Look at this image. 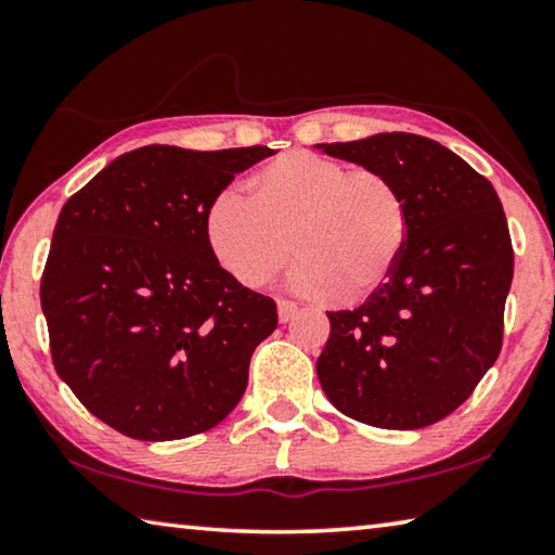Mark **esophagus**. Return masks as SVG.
Wrapping results in <instances>:
<instances>
[{
	"label": "esophagus",
	"instance_id": "1",
	"mask_svg": "<svg viewBox=\"0 0 555 555\" xmlns=\"http://www.w3.org/2000/svg\"><path fill=\"white\" fill-rule=\"evenodd\" d=\"M296 313H298L296 304H291V300H279V321H281V323L294 321Z\"/></svg>",
	"mask_w": 555,
	"mask_h": 555
}]
</instances>
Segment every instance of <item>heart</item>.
<instances>
[{
	"label": "heart",
	"instance_id": "b5f03b06",
	"mask_svg": "<svg viewBox=\"0 0 555 555\" xmlns=\"http://www.w3.org/2000/svg\"><path fill=\"white\" fill-rule=\"evenodd\" d=\"M406 234V203L387 176L304 149L261 166L249 198L222 191L205 210V242L224 274L261 288L296 255L291 288L311 300L372 298L397 269Z\"/></svg>",
	"mask_w": 555,
	"mask_h": 555
}]
</instances>
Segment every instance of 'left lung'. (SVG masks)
Wrapping results in <instances>:
<instances>
[{
  "instance_id": "left-lung-1",
  "label": "left lung",
  "mask_w": 555,
  "mask_h": 555,
  "mask_svg": "<svg viewBox=\"0 0 555 555\" xmlns=\"http://www.w3.org/2000/svg\"><path fill=\"white\" fill-rule=\"evenodd\" d=\"M318 149L387 176L409 212L387 284L354 311L327 313L318 379L360 424L426 428L453 413L500 357L514 276L502 203L485 176L434 139L387 131Z\"/></svg>"
}]
</instances>
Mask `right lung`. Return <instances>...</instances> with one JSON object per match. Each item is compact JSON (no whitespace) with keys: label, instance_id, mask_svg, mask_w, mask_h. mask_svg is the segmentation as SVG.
Wrapping results in <instances>:
<instances>
[{"label":"right lung","instance_id":"add662e5","mask_svg":"<svg viewBox=\"0 0 555 555\" xmlns=\"http://www.w3.org/2000/svg\"><path fill=\"white\" fill-rule=\"evenodd\" d=\"M267 156V146H142L63 205L41 276L53 367L119 434H203L247 389L276 304L218 267L205 210Z\"/></svg>","mask_w":555,"mask_h":555}]
</instances>
